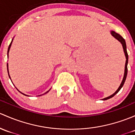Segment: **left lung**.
Masks as SVG:
<instances>
[{
    "label": "left lung",
    "instance_id": "1",
    "mask_svg": "<svg viewBox=\"0 0 135 135\" xmlns=\"http://www.w3.org/2000/svg\"><path fill=\"white\" fill-rule=\"evenodd\" d=\"M111 34H112V35H113V37H115L116 39H117V40H118L119 41L121 42L122 45L123 49H124V53H125V55H126V66H125V73H124V78H123L122 81V83L120 84V86H119V88L118 89V90H116L115 93L113 94V95H111V96H109V97H107V98H105L103 99V100H107L109 98H113V96H114V95H116V94H117L119 91H120V90L121 89V88L122 87L123 85H124V84L125 83V81H126V78H127V63H128V54H127V49H126V41H125V39L122 37L121 36V35H120V34L116 33L115 32H113V31H112Z\"/></svg>",
    "mask_w": 135,
    "mask_h": 135
}]
</instances>
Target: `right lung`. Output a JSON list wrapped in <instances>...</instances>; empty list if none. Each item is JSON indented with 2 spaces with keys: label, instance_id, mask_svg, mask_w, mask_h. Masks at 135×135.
<instances>
[{
  "label": "right lung",
  "instance_id": "add662e5",
  "mask_svg": "<svg viewBox=\"0 0 135 135\" xmlns=\"http://www.w3.org/2000/svg\"><path fill=\"white\" fill-rule=\"evenodd\" d=\"M11 43H12V42H11L10 45H9V47H8V52H9V49H10V47H11ZM48 92H49V91H48ZM48 92H46V93H48ZM24 95H25V94H24Z\"/></svg>",
  "mask_w": 135,
  "mask_h": 135
}]
</instances>
